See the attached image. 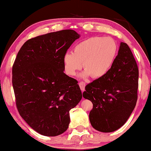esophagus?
Instances as JSON below:
<instances>
[{
  "label": "esophagus",
  "mask_w": 151,
  "mask_h": 151,
  "mask_svg": "<svg viewBox=\"0 0 151 151\" xmlns=\"http://www.w3.org/2000/svg\"><path fill=\"white\" fill-rule=\"evenodd\" d=\"M79 86H80L81 88V90L82 92H84V91H85V83H84V82H80L79 83Z\"/></svg>",
  "instance_id": "obj_1"
}]
</instances>
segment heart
Segmentation results:
<instances>
[{"instance_id":"heart-1","label":"heart","mask_w":151,"mask_h":151,"mask_svg":"<svg viewBox=\"0 0 151 151\" xmlns=\"http://www.w3.org/2000/svg\"><path fill=\"white\" fill-rule=\"evenodd\" d=\"M117 45L111 37H93L79 42L73 48V52H66L63 61L65 73L75 76L83 67L80 76L93 78L103 77L109 72L115 58Z\"/></svg>"}]
</instances>
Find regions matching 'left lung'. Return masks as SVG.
<instances>
[{
    "label": "left lung",
    "instance_id": "obj_1",
    "mask_svg": "<svg viewBox=\"0 0 151 151\" xmlns=\"http://www.w3.org/2000/svg\"><path fill=\"white\" fill-rule=\"evenodd\" d=\"M138 85L136 60L129 46L121 42L109 72L88 84L83 94L93 104L89 119L94 129L111 132L123 126L136 106Z\"/></svg>",
    "mask_w": 151,
    "mask_h": 151
}]
</instances>
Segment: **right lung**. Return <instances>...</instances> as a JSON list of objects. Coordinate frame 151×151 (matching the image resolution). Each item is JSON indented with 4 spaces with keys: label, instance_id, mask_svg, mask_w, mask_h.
I'll list each match as a JSON object with an SVG mask.
<instances>
[{
    "label": "right lung",
    "instance_id": "add662e5",
    "mask_svg": "<svg viewBox=\"0 0 151 151\" xmlns=\"http://www.w3.org/2000/svg\"><path fill=\"white\" fill-rule=\"evenodd\" d=\"M81 35L73 30L28 40L12 66V86L20 115L35 131L55 137L67 130L69 111L78 104V82L64 73L63 58Z\"/></svg>",
    "mask_w": 151,
    "mask_h": 151
}]
</instances>
